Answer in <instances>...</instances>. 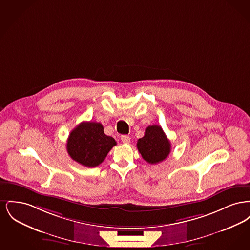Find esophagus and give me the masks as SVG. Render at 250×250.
Listing matches in <instances>:
<instances>
[{
    "instance_id": "34e87169",
    "label": "esophagus",
    "mask_w": 250,
    "mask_h": 250,
    "mask_svg": "<svg viewBox=\"0 0 250 250\" xmlns=\"http://www.w3.org/2000/svg\"><path fill=\"white\" fill-rule=\"evenodd\" d=\"M121 141L123 143H130V138L126 135H123V136H121Z\"/></svg>"
}]
</instances>
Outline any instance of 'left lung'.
<instances>
[{"instance_id":"obj_1","label":"left lung","mask_w":250,"mask_h":250,"mask_svg":"<svg viewBox=\"0 0 250 250\" xmlns=\"http://www.w3.org/2000/svg\"><path fill=\"white\" fill-rule=\"evenodd\" d=\"M137 147L143 159L150 164L165 160L170 153V143L159 125H149L144 137L138 140Z\"/></svg>"}]
</instances>
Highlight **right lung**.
Segmentation results:
<instances>
[{
	"label": "right lung",
	"mask_w": 250,
	"mask_h": 250,
	"mask_svg": "<svg viewBox=\"0 0 250 250\" xmlns=\"http://www.w3.org/2000/svg\"><path fill=\"white\" fill-rule=\"evenodd\" d=\"M116 142L104 133L100 123L83 122L71 131L66 143L67 153L83 166L94 167L101 164Z\"/></svg>",
	"instance_id": "right-lung-1"
}]
</instances>
